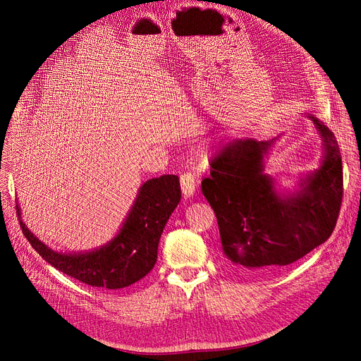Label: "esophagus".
<instances>
[{
	"mask_svg": "<svg viewBox=\"0 0 361 361\" xmlns=\"http://www.w3.org/2000/svg\"><path fill=\"white\" fill-rule=\"evenodd\" d=\"M180 183H181V190L185 196H192L196 192L197 180H196V176L190 173V171H187V173H183L180 176Z\"/></svg>",
	"mask_w": 361,
	"mask_h": 361,
	"instance_id": "1",
	"label": "esophagus"
}]
</instances>
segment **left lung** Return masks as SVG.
<instances>
[{
    "label": "left lung",
    "instance_id": "8db88e82",
    "mask_svg": "<svg viewBox=\"0 0 361 361\" xmlns=\"http://www.w3.org/2000/svg\"><path fill=\"white\" fill-rule=\"evenodd\" d=\"M309 117L324 139L325 157L295 195L278 196L263 174L274 140L234 139L211 159L202 192L216 215L226 263L237 272L274 274L334 233L343 203V159L334 133Z\"/></svg>",
    "mask_w": 361,
    "mask_h": 361
}]
</instances>
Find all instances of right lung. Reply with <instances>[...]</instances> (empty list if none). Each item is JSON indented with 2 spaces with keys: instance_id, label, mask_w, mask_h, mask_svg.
Here are the masks:
<instances>
[{
  "instance_id": "1",
  "label": "right lung",
  "mask_w": 361,
  "mask_h": 361,
  "mask_svg": "<svg viewBox=\"0 0 361 361\" xmlns=\"http://www.w3.org/2000/svg\"><path fill=\"white\" fill-rule=\"evenodd\" d=\"M181 199L177 176L146 181L118 235L89 253L63 255L37 240L20 221L23 235L51 267L90 287L117 290L131 286L155 267L158 244L165 224ZM17 215L20 209L17 207Z\"/></svg>"
}]
</instances>
